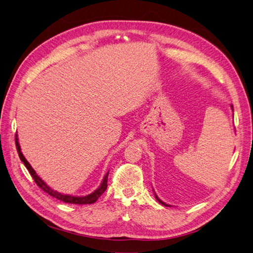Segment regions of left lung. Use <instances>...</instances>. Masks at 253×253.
<instances>
[{"label": "left lung", "mask_w": 253, "mask_h": 253, "mask_svg": "<svg viewBox=\"0 0 253 253\" xmlns=\"http://www.w3.org/2000/svg\"><path fill=\"white\" fill-rule=\"evenodd\" d=\"M232 109H233V106H232ZM155 197H156V200H157V201H158V202H159L160 204H162V205H164V206H168V205H167L166 203H164L163 201H160V200H159V198L157 197V195H155Z\"/></svg>", "instance_id": "left-lung-1"}]
</instances>
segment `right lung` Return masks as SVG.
<instances>
[{
    "label": "right lung",
    "mask_w": 253,
    "mask_h": 253,
    "mask_svg": "<svg viewBox=\"0 0 253 253\" xmlns=\"http://www.w3.org/2000/svg\"><path fill=\"white\" fill-rule=\"evenodd\" d=\"M16 147H17V151H18V154H19V157L20 159L23 162V164L25 165V167L27 168L28 172L30 173V175H32V177L34 178L35 182L37 183L38 186H39V188H41L44 192H46L47 194H49L50 196L57 198V200L61 201V202H64V203H67V204H76V205H86V204H94L99 197L101 196V194L104 192V191L106 190V188H108V176H109V172L105 174L104 178L102 180V183L100 185V187H99L96 191H94L93 193H90L86 196H72V195H64V194H61L59 192H57V191H53L51 190L46 183H45L39 176L37 175V173L35 172V170L32 168V166L29 165V163L27 162V160L25 159V157L23 156L22 152H21V148H20V144H19V141H18V135L16 134Z\"/></svg>",
    "instance_id": "obj_1"
}]
</instances>
